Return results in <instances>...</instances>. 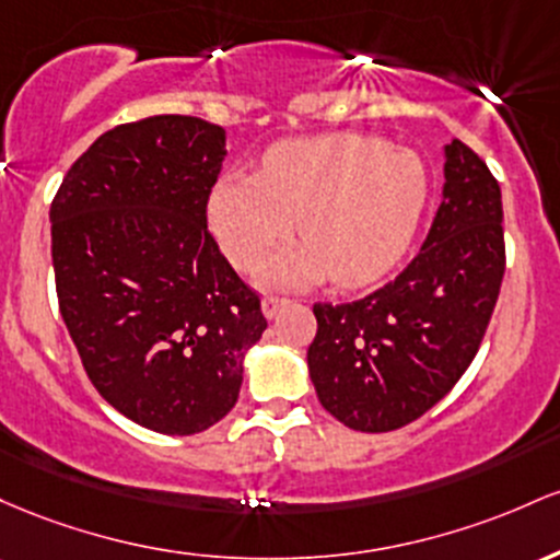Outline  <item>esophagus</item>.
I'll use <instances>...</instances> for the list:
<instances>
[{
    "label": "esophagus",
    "mask_w": 560,
    "mask_h": 560,
    "mask_svg": "<svg viewBox=\"0 0 560 560\" xmlns=\"http://www.w3.org/2000/svg\"><path fill=\"white\" fill-rule=\"evenodd\" d=\"M288 304H291V299H282V296H267V299H264V314H267L269 319L278 317L280 310H285Z\"/></svg>",
    "instance_id": "obj_1"
}]
</instances>
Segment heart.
Wrapping results in <instances>:
<instances>
[{"label": "heart", "instance_id": "obj_1", "mask_svg": "<svg viewBox=\"0 0 560 560\" xmlns=\"http://www.w3.org/2000/svg\"><path fill=\"white\" fill-rule=\"evenodd\" d=\"M429 196L423 161L364 135L288 140L264 155L259 177L228 174L209 217L219 246L254 267L293 230L304 243L264 267V278L301 285L325 278L364 285L401 259Z\"/></svg>", "mask_w": 560, "mask_h": 560}]
</instances>
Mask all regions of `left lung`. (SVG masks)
<instances>
[{
    "label": "left lung",
    "mask_w": 560,
    "mask_h": 560,
    "mask_svg": "<svg viewBox=\"0 0 560 560\" xmlns=\"http://www.w3.org/2000/svg\"><path fill=\"white\" fill-rule=\"evenodd\" d=\"M444 200L420 254L392 282L314 304L306 362L319 405L364 433L397 431L452 392L479 351L505 275L498 179L452 140Z\"/></svg>",
    "instance_id": "1"
}]
</instances>
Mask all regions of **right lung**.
Masks as SVG:
<instances>
[{"instance_id": "add662e5", "label": "right lung", "mask_w": 560, "mask_h": 560, "mask_svg": "<svg viewBox=\"0 0 560 560\" xmlns=\"http://www.w3.org/2000/svg\"><path fill=\"white\" fill-rule=\"evenodd\" d=\"M224 153L203 118L121 124L73 161L49 209L60 314L92 386L168 436L228 416L267 328L209 232Z\"/></svg>"}]
</instances>
